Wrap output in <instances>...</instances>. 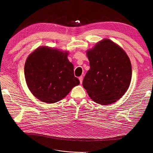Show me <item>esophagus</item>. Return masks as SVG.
I'll use <instances>...</instances> for the list:
<instances>
[{
    "label": "esophagus",
    "instance_id": "34e87169",
    "mask_svg": "<svg viewBox=\"0 0 153 153\" xmlns=\"http://www.w3.org/2000/svg\"><path fill=\"white\" fill-rule=\"evenodd\" d=\"M78 79H79L80 82V84H82V82H83V77L81 76H80L79 78H78Z\"/></svg>",
    "mask_w": 153,
    "mask_h": 153
}]
</instances>
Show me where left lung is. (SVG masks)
Returning <instances> with one entry per match:
<instances>
[{"label":"left lung","instance_id":"left-lung-1","mask_svg":"<svg viewBox=\"0 0 153 153\" xmlns=\"http://www.w3.org/2000/svg\"><path fill=\"white\" fill-rule=\"evenodd\" d=\"M90 69L82 85L94 102L107 105L126 93L132 75L130 60L125 51L108 39H103L86 52Z\"/></svg>","mask_w":153,"mask_h":153}]
</instances>
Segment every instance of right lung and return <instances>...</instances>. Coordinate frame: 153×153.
<instances>
[{"mask_svg": "<svg viewBox=\"0 0 153 153\" xmlns=\"http://www.w3.org/2000/svg\"><path fill=\"white\" fill-rule=\"evenodd\" d=\"M68 52L39 47L27 57L24 67L29 89L37 99L47 103L62 100L80 81L74 75Z\"/></svg>", "mask_w": 153, "mask_h": 153, "instance_id": "add662e5", "label": "right lung"}]
</instances>
